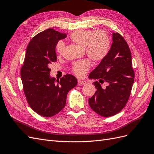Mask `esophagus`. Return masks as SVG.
Returning <instances> with one entry per match:
<instances>
[{
    "mask_svg": "<svg viewBox=\"0 0 154 154\" xmlns=\"http://www.w3.org/2000/svg\"><path fill=\"white\" fill-rule=\"evenodd\" d=\"M86 81H82V80H78V85H85Z\"/></svg>",
    "mask_w": 154,
    "mask_h": 154,
    "instance_id": "esophagus-1",
    "label": "esophagus"
}]
</instances>
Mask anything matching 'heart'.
Masks as SVG:
<instances>
[{
	"label": "heart",
	"instance_id": "obj_1",
	"mask_svg": "<svg viewBox=\"0 0 154 154\" xmlns=\"http://www.w3.org/2000/svg\"><path fill=\"white\" fill-rule=\"evenodd\" d=\"M69 39L76 45L83 47L88 57L94 63L103 60L109 54L111 46V39L109 34L105 30L79 29L70 34ZM65 44L59 41L56 45V51L59 54L64 52ZM91 67L88 59L75 62L72 66V72L79 77L84 76Z\"/></svg>",
	"mask_w": 154,
	"mask_h": 154
}]
</instances>
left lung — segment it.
Listing matches in <instances>:
<instances>
[{"mask_svg":"<svg viewBox=\"0 0 154 154\" xmlns=\"http://www.w3.org/2000/svg\"><path fill=\"white\" fill-rule=\"evenodd\" d=\"M97 90L89 98L90 108L98 115L109 117L124 108L131 94L135 78L131 53L127 42L118 33L112 34V44L107 56L89 75ZM105 82L108 85L102 88Z\"/></svg>","mask_w":154,"mask_h":154,"instance_id":"1","label":"left lung"}]
</instances>
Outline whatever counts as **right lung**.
I'll return each instance as SVG.
<instances>
[{
  "mask_svg": "<svg viewBox=\"0 0 154 154\" xmlns=\"http://www.w3.org/2000/svg\"><path fill=\"white\" fill-rule=\"evenodd\" d=\"M67 35L53 29L36 34L27 46L21 77L25 97L34 111L43 117L57 115L64 108L67 94L77 79L67 74L60 79L50 77L49 66L57 60V43Z\"/></svg>",
  "mask_w": 154,
  "mask_h": 154,
  "instance_id": "right-lung-1",
  "label": "right lung"
}]
</instances>
